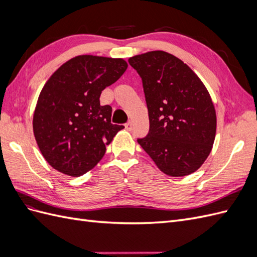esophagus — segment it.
<instances>
[{
  "label": "esophagus",
  "mask_w": 257,
  "mask_h": 257,
  "mask_svg": "<svg viewBox=\"0 0 257 257\" xmlns=\"http://www.w3.org/2000/svg\"><path fill=\"white\" fill-rule=\"evenodd\" d=\"M125 128H126L127 131H132V130H133V124H132V122H127V123L125 124Z\"/></svg>",
  "instance_id": "1"
}]
</instances>
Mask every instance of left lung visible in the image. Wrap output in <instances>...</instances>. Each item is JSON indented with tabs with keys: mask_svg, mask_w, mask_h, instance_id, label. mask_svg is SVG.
Here are the masks:
<instances>
[{
	"mask_svg": "<svg viewBox=\"0 0 257 257\" xmlns=\"http://www.w3.org/2000/svg\"><path fill=\"white\" fill-rule=\"evenodd\" d=\"M142 77L149 113V133L137 139L163 173L193 174L211 152L216 114L205 84L192 69L165 51L128 59Z\"/></svg>",
	"mask_w": 257,
	"mask_h": 257,
	"instance_id": "obj_1",
	"label": "left lung"
}]
</instances>
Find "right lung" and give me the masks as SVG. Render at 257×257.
Segmentation results:
<instances>
[{
	"mask_svg": "<svg viewBox=\"0 0 257 257\" xmlns=\"http://www.w3.org/2000/svg\"><path fill=\"white\" fill-rule=\"evenodd\" d=\"M123 59L75 57L54 72L38 96L33 132L45 160L58 172L79 177L102 160L123 125L111 123L102 91L126 71Z\"/></svg>",
	"mask_w": 257,
	"mask_h": 257,
	"instance_id": "obj_1",
	"label": "right lung"
}]
</instances>
